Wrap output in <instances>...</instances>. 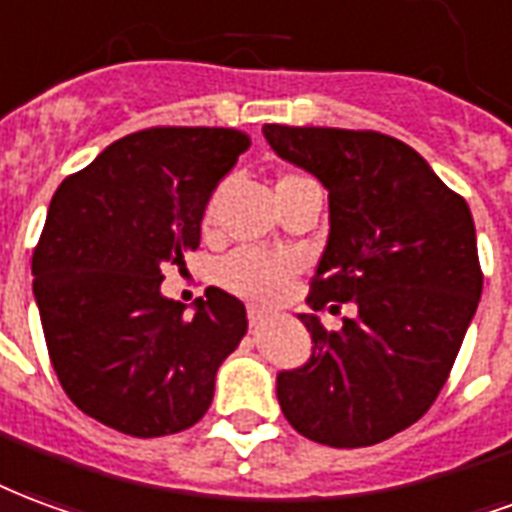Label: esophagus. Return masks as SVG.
I'll return each mask as SVG.
<instances>
[{"label": "esophagus", "mask_w": 512, "mask_h": 512, "mask_svg": "<svg viewBox=\"0 0 512 512\" xmlns=\"http://www.w3.org/2000/svg\"><path fill=\"white\" fill-rule=\"evenodd\" d=\"M264 316H267V311H264V308H259V305H251V308H248V319H251V327H259V324L264 322Z\"/></svg>", "instance_id": "esophagus-1"}]
</instances>
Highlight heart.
I'll list each match as a JSON object with an SVG mask.
<instances>
[{
	"mask_svg": "<svg viewBox=\"0 0 512 512\" xmlns=\"http://www.w3.org/2000/svg\"><path fill=\"white\" fill-rule=\"evenodd\" d=\"M300 182H311V179L300 177V174H286L278 182V188L300 185ZM215 204L218 201L210 199L207 210H204L207 223L215 218ZM294 272H297V261L294 259H289V256H270V253L261 251H237L220 264V278H223V283L229 286L231 292L256 297V300H278L286 292V286L292 283Z\"/></svg>",
	"mask_w": 512,
	"mask_h": 512,
	"instance_id": "obj_1",
	"label": "heart"
}]
</instances>
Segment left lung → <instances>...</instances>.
Listing matches in <instances>:
<instances>
[{"label":"left lung","instance_id":"obj_1","mask_svg":"<svg viewBox=\"0 0 512 512\" xmlns=\"http://www.w3.org/2000/svg\"><path fill=\"white\" fill-rule=\"evenodd\" d=\"M264 138L330 193V237L308 305L357 308L338 333L300 313L313 352L278 374V404L319 445H379L417 423L450 376L483 292L475 220L393 136L264 125Z\"/></svg>","mask_w":512,"mask_h":512}]
</instances>
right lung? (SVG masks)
Here are the masks:
<instances>
[{
  "label": "right lung",
  "instance_id": "obj_1",
  "mask_svg": "<svg viewBox=\"0 0 512 512\" xmlns=\"http://www.w3.org/2000/svg\"><path fill=\"white\" fill-rule=\"evenodd\" d=\"M251 147L234 128H149L62 182L32 253V292L67 398L119 434H179L207 414L245 305L210 286L196 313L160 294L196 251L212 190Z\"/></svg>",
  "mask_w": 512,
  "mask_h": 512
}]
</instances>
